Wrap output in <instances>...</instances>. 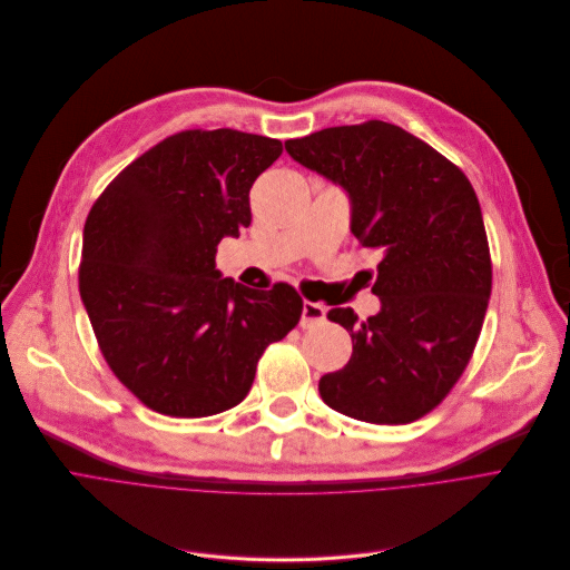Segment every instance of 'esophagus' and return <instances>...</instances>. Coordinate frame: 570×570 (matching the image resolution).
Returning <instances> with one entry per match:
<instances>
[{
    "mask_svg": "<svg viewBox=\"0 0 570 570\" xmlns=\"http://www.w3.org/2000/svg\"><path fill=\"white\" fill-rule=\"evenodd\" d=\"M325 314H327V309L323 307V305H318V302H307L305 299V305H302V318H299V327H314V325H318V323H323L325 321Z\"/></svg>",
    "mask_w": 570,
    "mask_h": 570,
    "instance_id": "1",
    "label": "esophagus"
}]
</instances>
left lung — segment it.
I'll return each mask as SVG.
<instances>
[{
    "mask_svg": "<svg viewBox=\"0 0 570 570\" xmlns=\"http://www.w3.org/2000/svg\"><path fill=\"white\" fill-rule=\"evenodd\" d=\"M286 154L348 195L351 232L381 252V312L332 309L353 355L321 377V399L368 424H410L463 375L488 309L490 249L468 176L399 126L366 121L288 139Z\"/></svg>",
    "mask_w": 570,
    "mask_h": 570,
    "instance_id": "1",
    "label": "left lung"
}]
</instances>
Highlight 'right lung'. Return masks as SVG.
Instances as JSON below:
<instances>
[{"label":"right lung","mask_w":570,"mask_h":570,"mask_svg":"<svg viewBox=\"0 0 570 570\" xmlns=\"http://www.w3.org/2000/svg\"><path fill=\"white\" fill-rule=\"evenodd\" d=\"M279 156V139L185 130L94 204L80 295L102 357L146 407L210 416L238 405L263 351L297 325L293 286L256 291L215 271L219 240L249 226V189Z\"/></svg>","instance_id":"obj_1"}]
</instances>
